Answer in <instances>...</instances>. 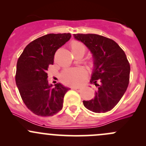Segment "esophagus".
<instances>
[{
	"label": "esophagus",
	"instance_id": "1",
	"mask_svg": "<svg viewBox=\"0 0 146 146\" xmlns=\"http://www.w3.org/2000/svg\"><path fill=\"white\" fill-rule=\"evenodd\" d=\"M72 89L75 90H78L80 89V88H79V87H73V88H72Z\"/></svg>",
	"mask_w": 146,
	"mask_h": 146
}]
</instances>
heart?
<instances>
[{
    "instance_id": "1",
    "label": "heart",
    "mask_w": 146,
    "mask_h": 146,
    "mask_svg": "<svg viewBox=\"0 0 146 146\" xmlns=\"http://www.w3.org/2000/svg\"><path fill=\"white\" fill-rule=\"evenodd\" d=\"M70 49H71L73 54H77V53H82L84 55L85 53L86 48L85 46L80 42L78 41H73L70 44ZM90 66L93 65V61L90 62ZM87 76L86 70L82 68H78L71 69V70H68L64 71L61 74V80L66 85H78L82 80L85 78Z\"/></svg>"
}]
</instances>
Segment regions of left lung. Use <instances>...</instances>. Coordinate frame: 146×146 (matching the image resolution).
Segmentation results:
<instances>
[{"mask_svg": "<svg viewBox=\"0 0 146 146\" xmlns=\"http://www.w3.org/2000/svg\"><path fill=\"white\" fill-rule=\"evenodd\" d=\"M92 52L94 67L90 82L98 87L94 99L83 101L88 110L105 113L112 110L126 92L129 82L130 64L124 51L114 40L95 34H76Z\"/></svg>", "mask_w": 146, "mask_h": 146, "instance_id": "1", "label": "left lung"}]
</instances>
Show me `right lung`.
Here are the masks:
<instances>
[{
  "instance_id": "obj_1",
  "label": "right lung",
  "mask_w": 146,
  "mask_h": 146,
  "mask_svg": "<svg viewBox=\"0 0 146 146\" xmlns=\"http://www.w3.org/2000/svg\"><path fill=\"white\" fill-rule=\"evenodd\" d=\"M70 36V33L48 34L37 38L25 48L17 60L16 85L23 102L36 115L50 117L62 110L64 95L70 88L61 83L51 88L46 72L54 64L56 51Z\"/></svg>"
}]
</instances>
